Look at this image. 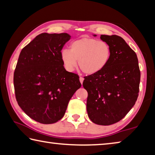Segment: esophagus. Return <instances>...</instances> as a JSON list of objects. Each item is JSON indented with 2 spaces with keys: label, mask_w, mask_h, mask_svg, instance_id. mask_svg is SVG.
I'll return each mask as SVG.
<instances>
[{
  "label": "esophagus",
  "mask_w": 155,
  "mask_h": 155,
  "mask_svg": "<svg viewBox=\"0 0 155 155\" xmlns=\"http://www.w3.org/2000/svg\"><path fill=\"white\" fill-rule=\"evenodd\" d=\"M79 80H80V82H81V84H83V81H84V78H83V77H80V78H79Z\"/></svg>",
  "instance_id": "esophagus-1"
}]
</instances>
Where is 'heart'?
Segmentation results:
<instances>
[{
  "label": "heart",
  "instance_id": "1",
  "mask_svg": "<svg viewBox=\"0 0 155 155\" xmlns=\"http://www.w3.org/2000/svg\"><path fill=\"white\" fill-rule=\"evenodd\" d=\"M111 51L108 44L94 38H82L72 41L70 49H63L60 57L65 70L72 72L77 65L82 72L92 75L108 65Z\"/></svg>",
  "mask_w": 155,
  "mask_h": 155
}]
</instances>
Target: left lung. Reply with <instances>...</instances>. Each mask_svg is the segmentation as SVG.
Returning a JSON list of instances; mask_svg holds the SVG:
<instances>
[{"mask_svg": "<svg viewBox=\"0 0 155 155\" xmlns=\"http://www.w3.org/2000/svg\"><path fill=\"white\" fill-rule=\"evenodd\" d=\"M96 36V35H94ZM109 44L111 59L105 68L85 77L87 111L90 119L99 125H111L121 120L137 101L140 70L137 54L121 37L101 35Z\"/></svg>", "mask_w": 155, "mask_h": 155, "instance_id": "obj_1", "label": "left lung"}]
</instances>
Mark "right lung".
<instances>
[{
  "label": "right lung",
  "mask_w": 155,
  "mask_h": 155,
  "mask_svg": "<svg viewBox=\"0 0 155 155\" xmlns=\"http://www.w3.org/2000/svg\"><path fill=\"white\" fill-rule=\"evenodd\" d=\"M69 34L47 33L35 37L20 52L14 74L15 98L28 116L41 124L61 120L81 84L65 70L60 57Z\"/></svg>",
  "instance_id": "add662e5"
}]
</instances>
